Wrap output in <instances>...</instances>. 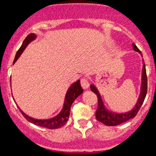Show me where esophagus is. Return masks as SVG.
<instances>
[{"label":"esophagus","instance_id":"obj_1","mask_svg":"<svg viewBox=\"0 0 156 156\" xmlns=\"http://www.w3.org/2000/svg\"><path fill=\"white\" fill-rule=\"evenodd\" d=\"M81 84L82 88L84 89V90H87V89H88L89 87H90L89 82L86 79V78H82V79L81 80Z\"/></svg>","mask_w":156,"mask_h":156}]
</instances>
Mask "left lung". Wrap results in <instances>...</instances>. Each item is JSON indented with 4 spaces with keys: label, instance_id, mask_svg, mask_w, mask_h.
I'll return each instance as SVG.
<instances>
[{
    "label": "left lung",
    "instance_id": "1",
    "mask_svg": "<svg viewBox=\"0 0 156 156\" xmlns=\"http://www.w3.org/2000/svg\"><path fill=\"white\" fill-rule=\"evenodd\" d=\"M133 49L136 52H138L141 54V51L138 49V47L134 44H133ZM90 89L94 93L96 94L98 97V109L96 112H95V117H96L98 121H101V122L103 123L104 124L107 126H116L123 124V123L127 121L128 120L133 119L136 115L138 110L141 108L144 101L145 97H146L147 91V78L145 64L144 63L143 61L140 95L138 96V100H137L136 105L133 107V108L131 110L128 111V112H124V113H116V112L109 110L104 105L101 96L96 87L94 84H91L90 85Z\"/></svg>",
    "mask_w": 156,
    "mask_h": 156
}]
</instances>
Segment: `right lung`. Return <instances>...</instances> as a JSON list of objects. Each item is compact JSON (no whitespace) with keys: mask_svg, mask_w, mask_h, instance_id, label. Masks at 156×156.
I'll return each instance as SVG.
<instances>
[{"mask_svg":"<svg viewBox=\"0 0 156 156\" xmlns=\"http://www.w3.org/2000/svg\"><path fill=\"white\" fill-rule=\"evenodd\" d=\"M37 35L35 33H30V35H27V37H26L25 40L23 41L21 47H20V49H18L16 55H15L13 64L16 62L17 60L19 58L20 55L23 53L24 49L27 48V46H28V44H30L31 42L35 41ZM10 83H11V78H10ZM83 92V90L81 86L80 80H78V81H75V83H73V84H71V86L68 88L67 91H66L64 101V105H63V107L62 109H61V112H60L57 115L55 116V117L51 118V119H49L41 120L33 119V118H31L30 116L27 115H26L21 109L20 108L19 109L20 112H21L22 115H23V117H24L28 121L32 123V124H35V125L37 126H42V127L48 128V129H58V128L64 126L66 123V121H68V119H69V116L70 114V107H71L72 104H73V102L75 101V99L79 96L80 95H81Z\"/></svg>","mask_w":156,"mask_h":156,"instance_id":"add662e5","label":"right lung"}]
</instances>
